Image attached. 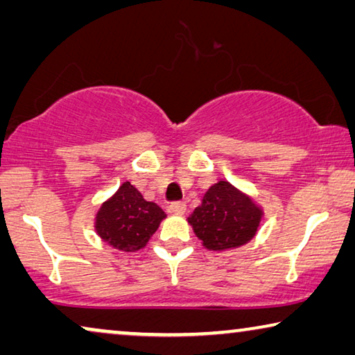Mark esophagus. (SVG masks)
Wrapping results in <instances>:
<instances>
[{
	"label": "esophagus",
	"mask_w": 355,
	"mask_h": 355,
	"mask_svg": "<svg viewBox=\"0 0 355 355\" xmlns=\"http://www.w3.org/2000/svg\"><path fill=\"white\" fill-rule=\"evenodd\" d=\"M186 202H173L169 208H171L173 213H176V215H182L184 211H186Z\"/></svg>",
	"instance_id": "obj_1"
}]
</instances>
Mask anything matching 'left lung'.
<instances>
[{
	"mask_svg": "<svg viewBox=\"0 0 355 355\" xmlns=\"http://www.w3.org/2000/svg\"><path fill=\"white\" fill-rule=\"evenodd\" d=\"M261 216L263 211L249 196L220 181L205 192L189 223L208 250H226L247 244L259 230Z\"/></svg>",
	"mask_w": 355,
	"mask_h": 355,
	"instance_id": "8db88e82",
	"label": "left lung"
}]
</instances>
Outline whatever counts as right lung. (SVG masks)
Here are the masks:
<instances>
[{
	"mask_svg": "<svg viewBox=\"0 0 355 355\" xmlns=\"http://www.w3.org/2000/svg\"><path fill=\"white\" fill-rule=\"evenodd\" d=\"M166 218L157 203L147 202L130 182H123L103 202L95 218V231L101 239L124 252H135L147 242Z\"/></svg>",
	"mask_w": 355,
	"mask_h": 355,
	"instance_id": "right-lung-1",
	"label": "right lung"
}]
</instances>
